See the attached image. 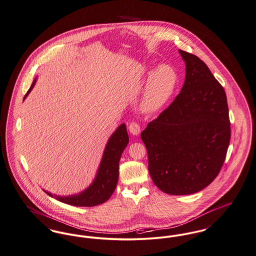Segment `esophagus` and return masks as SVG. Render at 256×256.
<instances>
[{"instance_id":"esophagus-1","label":"esophagus","mask_w":256,"mask_h":256,"mask_svg":"<svg viewBox=\"0 0 256 256\" xmlns=\"http://www.w3.org/2000/svg\"><path fill=\"white\" fill-rule=\"evenodd\" d=\"M128 129H129L130 133L135 135V136L138 135L140 131V125L136 122H131L129 124V126H128Z\"/></svg>"}]
</instances>
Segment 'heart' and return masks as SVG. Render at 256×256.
Instances as JSON below:
<instances>
[{
  "mask_svg": "<svg viewBox=\"0 0 256 256\" xmlns=\"http://www.w3.org/2000/svg\"><path fill=\"white\" fill-rule=\"evenodd\" d=\"M176 72L169 65H160L150 74L144 86L140 108L152 114L162 108L174 94L176 86Z\"/></svg>",
  "mask_w": 256,
  "mask_h": 256,
  "instance_id": "b5f03b06",
  "label": "heart"
}]
</instances>
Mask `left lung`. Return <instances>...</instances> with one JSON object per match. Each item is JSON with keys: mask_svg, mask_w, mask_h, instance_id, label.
<instances>
[{"mask_svg": "<svg viewBox=\"0 0 256 256\" xmlns=\"http://www.w3.org/2000/svg\"><path fill=\"white\" fill-rule=\"evenodd\" d=\"M186 62L180 93L140 133L155 186L170 195L196 193L220 174L231 138L225 91L204 62Z\"/></svg>", "mask_w": 256, "mask_h": 256, "instance_id": "8db88e82", "label": "left lung"}]
</instances>
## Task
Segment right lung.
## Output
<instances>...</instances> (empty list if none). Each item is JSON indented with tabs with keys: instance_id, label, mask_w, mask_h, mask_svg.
I'll list each match as a JSON object with an SVG mask.
<instances>
[{
	"instance_id": "right-lung-1",
	"label": "right lung",
	"mask_w": 256,
	"mask_h": 256,
	"mask_svg": "<svg viewBox=\"0 0 256 256\" xmlns=\"http://www.w3.org/2000/svg\"><path fill=\"white\" fill-rule=\"evenodd\" d=\"M36 80L26 93L24 99L33 89ZM129 142L126 125L123 123L110 138L102 154L101 164L97 176L89 188L78 195L67 197L53 196L52 193L44 190L50 197H55L58 201L76 206H94L102 204L110 199L116 188L118 180L120 156Z\"/></svg>"
}]
</instances>
